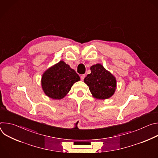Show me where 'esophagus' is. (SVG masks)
I'll return each instance as SVG.
<instances>
[{
    "mask_svg": "<svg viewBox=\"0 0 158 158\" xmlns=\"http://www.w3.org/2000/svg\"><path fill=\"white\" fill-rule=\"evenodd\" d=\"M85 74H82V75H81V81H83V80H84V79L85 78Z\"/></svg>",
    "mask_w": 158,
    "mask_h": 158,
    "instance_id": "1",
    "label": "esophagus"
}]
</instances>
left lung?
Masks as SVG:
<instances>
[{
  "instance_id": "1",
  "label": "left lung",
  "mask_w": 158,
  "mask_h": 158,
  "mask_svg": "<svg viewBox=\"0 0 158 158\" xmlns=\"http://www.w3.org/2000/svg\"><path fill=\"white\" fill-rule=\"evenodd\" d=\"M90 69L91 73L87 75L84 82L89 86L93 98L102 100L111 98L117 88L116 77L101 64L93 65Z\"/></svg>"
}]
</instances>
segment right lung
<instances>
[{"mask_svg":"<svg viewBox=\"0 0 158 158\" xmlns=\"http://www.w3.org/2000/svg\"><path fill=\"white\" fill-rule=\"evenodd\" d=\"M79 81L80 77L69 65L60 60L43 73L41 86L47 96L59 100L63 99L73 84Z\"/></svg>","mask_w":158,"mask_h":158,"instance_id":"1","label":"right lung"}]
</instances>
